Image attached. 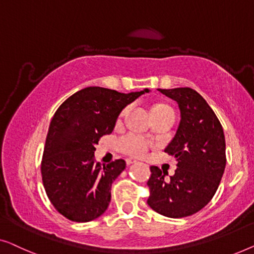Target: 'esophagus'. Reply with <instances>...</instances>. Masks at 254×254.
Returning <instances> with one entry per match:
<instances>
[{
  "label": "esophagus",
  "mask_w": 254,
  "mask_h": 254,
  "mask_svg": "<svg viewBox=\"0 0 254 254\" xmlns=\"http://www.w3.org/2000/svg\"><path fill=\"white\" fill-rule=\"evenodd\" d=\"M126 161H127V166H131V164H133V163H139L138 161H135V160H133V159H127Z\"/></svg>",
  "instance_id": "34e87169"
}]
</instances>
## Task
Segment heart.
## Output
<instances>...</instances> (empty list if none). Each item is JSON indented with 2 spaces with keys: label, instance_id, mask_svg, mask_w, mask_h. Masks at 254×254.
<instances>
[{
  "label": "heart",
  "instance_id": "b5f03b06",
  "mask_svg": "<svg viewBox=\"0 0 254 254\" xmlns=\"http://www.w3.org/2000/svg\"><path fill=\"white\" fill-rule=\"evenodd\" d=\"M166 109H169V108L163 105H155L152 108V112H154V110H166ZM124 113H126V110H124L123 114ZM119 148L121 152L127 155L144 158V156L147 155L149 148H151V144H149V141L146 140L145 138L140 137V135L128 133V134L123 135L122 138H120Z\"/></svg>",
  "mask_w": 254,
  "mask_h": 254
}]
</instances>
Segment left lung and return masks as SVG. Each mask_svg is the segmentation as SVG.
I'll return each instance as SVG.
<instances>
[{"instance_id": "1", "label": "left lung", "mask_w": 254, "mask_h": 254, "mask_svg": "<svg viewBox=\"0 0 254 254\" xmlns=\"http://www.w3.org/2000/svg\"><path fill=\"white\" fill-rule=\"evenodd\" d=\"M159 91L175 100L181 110L176 134L164 152L177 160L169 181L151 167L147 203L161 215L185 217L199 212L219 188L226 168V140L219 119L198 92L190 87Z\"/></svg>"}]
</instances>
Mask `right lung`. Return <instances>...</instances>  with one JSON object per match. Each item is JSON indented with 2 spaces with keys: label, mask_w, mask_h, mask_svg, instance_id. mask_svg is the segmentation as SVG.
<instances>
[{
  "label": "right lung",
  "mask_w": 254,
  "mask_h": 254,
  "mask_svg": "<svg viewBox=\"0 0 254 254\" xmlns=\"http://www.w3.org/2000/svg\"><path fill=\"white\" fill-rule=\"evenodd\" d=\"M148 92L120 93L92 86L74 93L59 107L49 126L41 161L46 193L64 217L88 222L110 202L113 182L126 169L123 159L95 162V145L115 127L120 113Z\"/></svg>",
  "instance_id": "1"
}]
</instances>
